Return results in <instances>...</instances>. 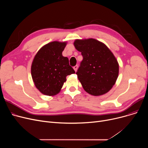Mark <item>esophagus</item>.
<instances>
[{"label": "esophagus", "instance_id": "obj_1", "mask_svg": "<svg viewBox=\"0 0 148 148\" xmlns=\"http://www.w3.org/2000/svg\"><path fill=\"white\" fill-rule=\"evenodd\" d=\"M73 68H74V71L76 72L77 70V68H78V66L75 65V66H74L73 67Z\"/></svg>", "mask_w": 148, "mask_h": 148}]
</instances>
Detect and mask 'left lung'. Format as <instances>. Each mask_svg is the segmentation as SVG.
Instances as JSON below:
<instances>
[{
  "instance_id": "obj_1",
  "label": "left lung",
  "mask_w": 148,
  "mask_h": 148,
  "mask_svg": "<svg viewBox=\"0 0 148 148\" xmlns=\"http://www.w3.org/2000/svg\"><path fill=\"white\" fill-rule=\"evenodd\" d=\"M74 45L83 58L76 74L84 90L94 96L106 94L119 75V64L113 53L94 38L75 40Z\"/></svg>"
}]
</instances>
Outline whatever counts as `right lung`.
<instances>
[{"label":"right lung","mask_w":148,"mask_h":148,"mask_svg":"<svg viewBox=\"0 0 148 148\" xmlns=\"http://www.w3.org/2000/svg\"><path fill=\"white\" fill-rule=\"evenodd\" d=\"M67 42L53 41L38 50L31 65L35 87L42 94L56 95L60 92L68 75L75 73L67 57L62 56Z\"/></svg>","instance_id":"1"}]
</instances>
